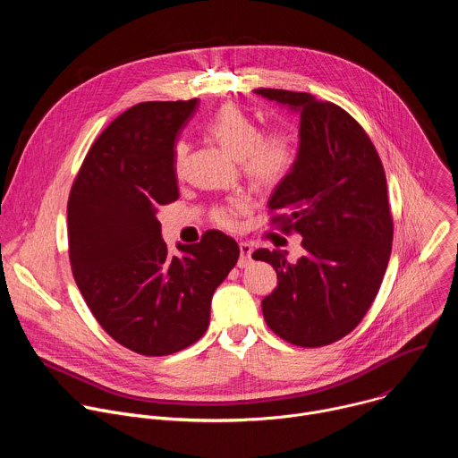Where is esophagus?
Segmentation results:
<instances>
[{"label": "esophagus", "instance_id": "34e87169", "mask_svg": "<svg viewBox=\"0 0 458 458\" xmlns=\"http://www.w3.org/2000/svg\"><path fill=\"white\" fill-rule=\"evenodd\" d=\"M251 251H253V246L246 241H241L239 242V260H237V267L239 268H246L250 263H251Z\"/></svg>", "mask_w": 458, "mask_h": 458}]
</instances>
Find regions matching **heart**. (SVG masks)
I'll return each instance as SVG.
<instances>
[{"instance_id":"b5f03b06","label":"heart","mask_w":458,"mask_h":458,"mask_svg":"<svg viewBox=\"0 0 458 458\" xmlns=\"http://www.w3.org/2000/svg\"><path fill=\"white\" fill-rule=\"evenodd\" d=\"M208 136L233 159L241 161L244 175L259 186H276L293 170L297 147L290 134L272 132L263 136L259 124L235 105L221 106L207 123ZM184 147L175 150V163L181 166ZM246 207L242 198H233L214 210V221L223 228L237 225V214Z\"/></svg>"}]
</instances>
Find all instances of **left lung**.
I'll return each instance as SVG.
<instances>
[{
  "instance_id": "1",
  "label": "left lung",
  "mask_w": 458,
  "mask_h": 458,
  "mask_svg": "<svg viewBox=\"0 0 458 458\" xmlns=\"http://www.w3.org/2000/svg\"><path fill=\"white\" fill-rule=\"evenodd\" d=\"M301 115L293 170L268 208L284 232L302 237L304 255L259 248L251 257L277 272L263 315L281 339L317 348L348 335L380 288L394 241L386 174L362 126L341 106L306 92L255 89Z\"/></svg>"
}]
</instances>
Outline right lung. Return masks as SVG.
I'll return each mask as SVG.
<instances>
[{"mask_svg": "<svg viewBox=\"0 0 458 458\" xmlns=\"http://www.w3.org/2000/svg\"><path fill=\"white\" fill-rule=\"evenodd\" d=\"M198 99L147 101L117 115L90 147L72 184L69 255L76 284L101 328L148 357L181 352L210 322L216 288L239 259L210 230L170 255L157 210L179 198L175 138Z\"/></svg>", "mask_w": 458, "mask_h": 458, "instance_id": "obj_1", "label": "right lung"}]
</instances>
